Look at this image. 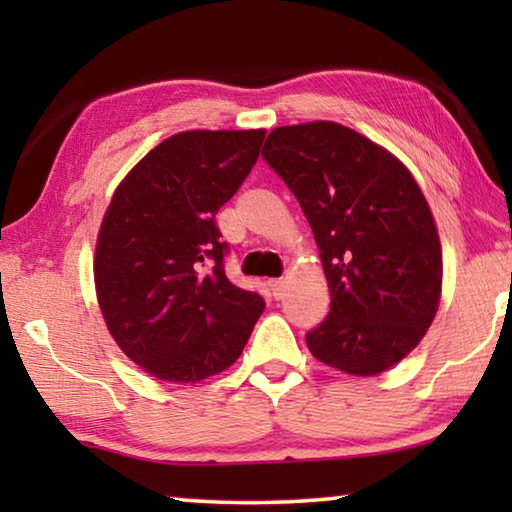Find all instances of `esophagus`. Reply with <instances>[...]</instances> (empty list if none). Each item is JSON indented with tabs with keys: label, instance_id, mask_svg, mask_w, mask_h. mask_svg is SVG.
Instances as JSON below:
<instances>
[{
	"label": "esophagus",
	"instance_id": "obj_1",
	"mask_svg": "<svg viewBox=\"0 0 512 512\" xmlns=\"http://www.w3.org/2000/svg\"><path fill=\"white\" fill-rule=\"evenodd\" d=\"M268 287H271V293H273L275 300L284 298V293H287V282H284V280H271V282H268Z\"/></svg>",
	"mask_w": 512,
	"mask_h": 512
}]
</instances>
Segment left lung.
Wrapping results in <instances>:
<instances>
[{
	"label": "left lung",
	"instance_id": "left-lung-1",
	"mask_svg": "<svg viewBox=\"0 0 512 512\" xmlns=\"http://www.w3.org/2000/svg\"><path fill=\"white\" fill-rule=\"evenodd\" d=\"M262 155L314 230L332 296L309 352L354 377L393 368L424 339L443 291L436 221L413 173L336 121L275 128Z\"/></svg>",
	"mask_w": 512,
	"mask_h": 512
}]
</instances>
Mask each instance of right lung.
Listing matches in <instances>:
<instances>
[{"label": "right lung", "instance_id": "add662e5", "mask_svg": "<svg viewBox=\"0 0 512 512\" xmlns=\"http://www.w3.org/2000/svg\"><path fill=\"white\" fill-rule=\"evenodd\" d=\"M264 128L183 131L117 185L94 250V287L115 343L144 372L198 384L239 359L264 311L223 271L214 214L259 158Z\"/></svg>", "mask_w": 512, "mask_h": 512}]
</instances>
